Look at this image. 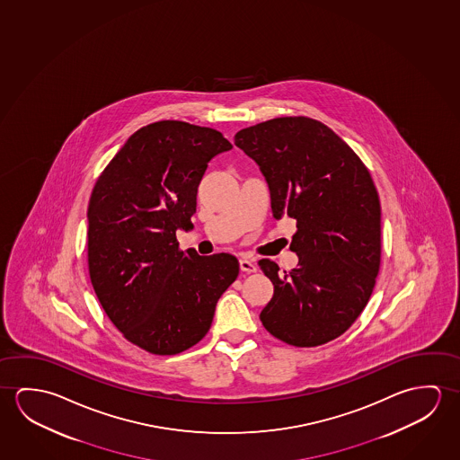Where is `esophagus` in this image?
<instances>
[{"instance_id":"obj_1","label":"esophagus","mask_w":460,"mask_h":460,"mask_svg":"<svg viewBox=\"0 0 460 460\" xmlns=\"http://www.w3.org/2000/svg\"><path fill=\"white\" fill-rule=\"evenodd\" d=\"M240 269L241 271H246V273H254L257 270L254 262H251L248 259H240Z\"/></svg>"}]
</instances>
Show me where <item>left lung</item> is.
Segmentation results:
<instances>
[{"instance_id": "obj_1", "label": "left lung", "mask_w": 460, "mask_h": 460, "mask_svg": "<svg viewBox=\"0 0 460 460\" xmlns=\"http://www.w3.org/2000/svg\"><path fill=\"white\" fill-rule=\"evenodd\" d=\"M269 183L275 219L297 220L291 249L299 263L279 273L259 261L273 283L263 328L294 347L342 336L365 310L380 269V201L371 174L326 124L273 118L234 136Z\"/></svg>"}]
</instances>
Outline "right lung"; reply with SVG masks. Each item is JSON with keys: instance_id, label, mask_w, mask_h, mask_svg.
Returning a JSON list of instances; mask_svg holds the SVG:
<instances>
[{"instance_id": "obj_1", "label": "right lung", "mask_w": 460, "mask_h": 460, "mask_svg": "<svg viewBox=\"0 0 460 460\" xmlns=\"http://www.w3.org/2000/svg\"><path fill=\"white\" fill-rule=\"evenodd\" d=\"M232 148L216 129L175 119L134 132L95 182L88 206V267L95 296L129 342L177 355L211 328L240 273L232 254L179 249L208 163Z\"/></svg>"}]
</instances>
